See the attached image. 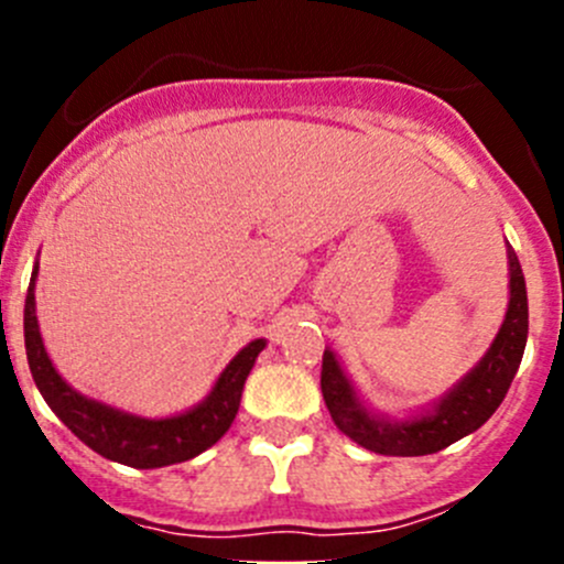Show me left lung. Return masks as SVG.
Instances as JSON below:
<instances>
[{
    "label": "left lung",
    "mask_w": 564,
    "mask_h": 564,
    "mask_svg": "<svg viewBox=\"0 0 564 564\" xmlns=\"http://www.w3.org/2000/svg\"><path fill=\"white\" fill-rule=\"evenodd\" d=\"M510 303L497 338L460 382L453 384L429 409L412 417H388L362 403L333 349L322 357V395L340 431L360 447L382 456H429L445 451L480 429L508 395L521 366L529 333L527 283L519 256L508 246Z\"/></svg>",
    "instance_id": "left-lung-1"
}]
</instances>
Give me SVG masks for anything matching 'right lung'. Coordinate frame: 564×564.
I'll list each match as a JSON object with an SVG mask.
<instances>
[{"instance_id": "1", "label": "right lung", "mask_w": 564, "mask_h": 564, "mask_svg": "<svg viewBox=\"0 0 564 564\" xmlns=\"http://www.w3.org/2000/svg\"><path fill=\"white\" fill-rule=\"evenodd\" d=\"M35 278L37 261L32 267V281L24 305L26 360H30V371L40 395L84 445L93 447L108 460H117V464L135 466V469H158V466L196 458L198 453L213 447L229 431V425L237 417V409H240L242 388H246L250 368L267 346L264 338H256L248 346H242L231 357L229 366L220 371L209 395L198 401L196 406L172 414V417H141V414L122 412V409L108 406L104 401L82 395L59 377L48 351H45L43 338H40Z\"/></svg>"}]
</instances>
